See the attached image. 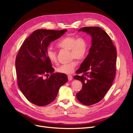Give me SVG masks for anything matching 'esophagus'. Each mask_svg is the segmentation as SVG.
I'll return each instance as SVG.
<instances>
[{
  "label": "esophagus",
  "mask_w": 133,
  "mask_h": 133,
  "mask_svg": "<svg viewBox=\"0 0 133 133\" xmlns=\"http://www.w3.org/2000/svg\"><path fill=\"white\" fill-rule=\"evenodd\" d=\"M68 80H69V81H70V80L73 79V77H72L71 75H68Z\"/></svg>",
  "instance_id": "obj_1"
}]
</instances>
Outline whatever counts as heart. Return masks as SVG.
Returning <instances> with one entry per match:
<instances>
[{
    "label": "heart",
    "mask_w": 133,
    "mask_h": 133,
    "mask_svg": "<svg viewBox=\"0 0 133 133\" xmlns=\"http://www.w3.org/2000/svg\"><path fill=\"white\" fill-rule=\"evenodd\" d=\"M57 46L63 49L70 51V57L81 61L85 58L88 51L87 41L82 37L78 38L75 36H69L63 38L58 43ZM46 57L51 63L57 62V53L50 48H48L46 51ZM77 65V63L73 60L69 63L63 64L59 66L57 70L59 73L70 74L73 73Z\"/></svg>",
    "instance_id": "1"
}]
</instances>
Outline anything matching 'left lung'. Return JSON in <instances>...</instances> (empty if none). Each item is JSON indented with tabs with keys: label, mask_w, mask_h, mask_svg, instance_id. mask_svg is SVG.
Masks as SVG:
<instances>
[{
	"label": "left lung",
	"mask_w": 133,
	"mask_h": 133,
	"mask_svg": "<svg viewBox=\"0 0 133 133\" xmlns=\"http://www.w3.org/2000/svg\"><path fill=\"white\" fill-rule=\"evenodd\" d=\"M81 31L89 34L92 39L89 53L76 70L78 75L74 76L83 84L76 96L84 105H91L102 100L111 87L116 73V50L101 28L83 27L79 30Z\"/></svg>",
	"instance_id": "obj_1"
}]
</instances>
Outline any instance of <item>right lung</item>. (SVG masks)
Instances as JSON below:
<instances>
[{"label": "right lung", "mask_w": 133, "mask_h": 133, "mask_svg": "<svg viewBox=\"0 0 133 133\" xmlns=\"http://www.w3.org/2000/svg\"><path fill=\"white\" fill-rule=\"evenodd\" d=\"M67 30L38 29L23 43L15 59L18 85L30 102L45 106L55 100L59 90L68 81L65 74L53 73L54 68L46 55L50 43ZM50 77L44 79L45 76Z\"/></svg>", "instance_id": "obj_1"}]
</instances>
